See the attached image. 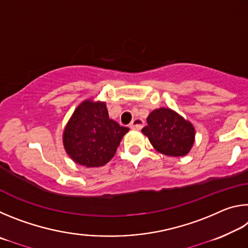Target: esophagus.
Masks as SVG:
<instances>
[{"label":"esophagus","instance_id":"34e87169","mask_svg":"<svg viewBox=\"0 0 248 248\" xmlns=\"http://www.w3.org/2000/svg\"><path fill=\"white\" fill-rule=\"evenodd\" d=\"M143 125H144L143 120H142L141 118H136V119H133L131 124H130V128L133 130H141L142 128H143Z\"/></svg>","mask_w":248,"mask_h":248}]
</instances>
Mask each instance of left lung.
Instances as JSON below:
<instances>
[{
  "label": "left lung",
  "instance_id": "left-lung-1",
  "mask_svg": "<svg viewBox=\"0 0 248 248\" xmlns=\"http://www.w3.org/2000/svg\"><path fill=\"white\" fill-rule=\"evenodd\" d=\"M142 133L157 152L169 156H185L195 143L194 124L170 108L154 109L146 118Z\"/></svg>",
  "mask_w": 248,
  "mask_h": 248
}]
</instances>
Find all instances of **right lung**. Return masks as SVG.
Returning a JSON list of instances; mask_svg holds the SVG:
<instances>
[{
    "label": "right lung",
    "instance_id": "1",
    "mask_svg": "<svg viewBox=\"0 0 248 248\" xmlns=\"http://www.w3.org/2000/svg\"><path fill=\"white\" fill-rule=\"evenodd\" d=\"M129 128L109 118L105 102L83 100L75 108L63 130V146L73 162L85 167H99L116 154Z\"/></svg>",
    "mask_w": 248,
    "mask_h": 248
}]
</instances>
